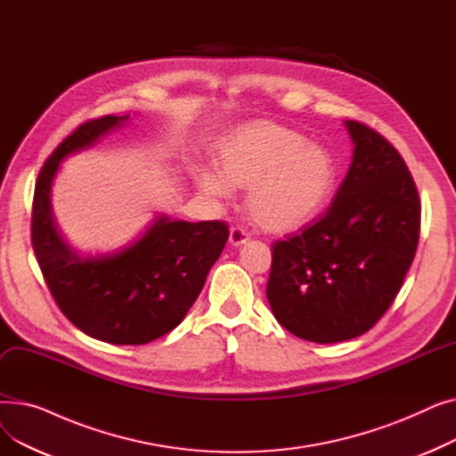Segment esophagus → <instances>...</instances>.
Masks as SVG:
<instances>
[{"instance_id":"1","label":"esophagus","mask_w":456,"mask_h":456,"mask_svg":"<svg viewBox=\"0 0 456 456\" xmlns=\"http://www.w3.org/2000/svg\"><path fill=\"white\" fill-rule=\"evenodd\" d=\"M249 240V232L244 227H232L229 232L231 246H244Z\"/></svg>"}]
</instances>
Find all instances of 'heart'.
I'll return each instance as SVG.
<instances>
[{"instance_id": "heart-1", "label": "heart", "mask_w": 456, "mask_h": 456, "mask_svg": "<svg viewBox=\"0 0 456 456\" xmlns=\"http://www.w3.org/2000/svg\"><path fill=\"white\" fill-rule=\"evenodd\" d=\"M218 167L220 174L207 167L196 174L200 188L220 200L231 196V186L249 188V212L268 231H292L313 220L337 174L327 150L268 122L229 133L220 143Z\"/></svg>"}]
</instances>
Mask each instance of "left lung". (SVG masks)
<instances>
[{"instance_id": "8db88e82", "label": "left lung", "mask_w": 456, "mask_h": 456, "mask_svg": "<svg viewBox=\"0 0 456 456\" xmlns=\"http://www.w3.org/2000/svg\"><path fill=\"white\" fill-rule=\"evenodd\" d=\"M346 127L349 172L325 214L273 244L266 286L277 322L316 344L361 337L385 316L419 240L421 203L403 157L366 124Z\"/></svg>"}]
</instances>
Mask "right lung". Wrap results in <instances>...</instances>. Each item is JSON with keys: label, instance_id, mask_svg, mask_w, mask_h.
Segmentation results:
<instances>
[{"label": "right lung", "instance_id": "add662e5", "mask_svg": "<svg viewBox=\"0 0 456 456\" xmlns=\"http://www.w3.org/2000/svg\"><path fill=\"white\" fill-rule=\"evenodd\" d=\"M127 119L129 114L90 119L59 143L35 184L31 240L47 289L71 323L95 340L142 346L183 322L229 229L218 220L190 224L157 216L136 242L98 256H81L62 240L52 210L59 164Z\"/></svg>", "mask_w": 456, "mask_h": 456}]
</instances>
